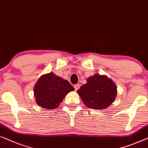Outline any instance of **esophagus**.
<instances>
[{
    "label": "esophagus",
    "mask_w": 148,
    "mask_h": 148,
    "mask_svg": "<svg viewBox=\"0 0 148 148\" xmlns=\"http://www.w3.org/2000/svg\"><path fill=\"white\" fill-rule=\"evenodd\" d=\"M74 88H75V90H77L78 88H80V85L78 84H75V85L74 86Z\"/></svg>",
    "instance_id": "34e87169"
}]
</instances>
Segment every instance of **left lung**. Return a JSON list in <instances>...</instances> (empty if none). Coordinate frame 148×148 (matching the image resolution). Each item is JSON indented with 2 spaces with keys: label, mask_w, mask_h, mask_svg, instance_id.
Listing matches in <instances>:
<instances>
[{
  "label": "left lung",
  "mask_w": 148,
  "mask_h": 148,
  "mask_svg": "<svg viewBox=\"0 0 148 148\" xmlns=\"http://www.w3.org/2000/svg\"><path fill=\"white\" fill-rule=\"evenodd\" d=\"M77 92L86 107L103 110L114 101L116 97L117 87L107 76L95 74L86 79V83Z\"/></svg>",
  "instance_id": "1"
}]
</instances>
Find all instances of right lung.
<instances>
[{
    "mask_svg": "<svg viewBox=\"0 0 148 148\" xmlns=\"http://www.w3.org/2000/svg\"><path fill=\"white\" fill-rule=\"evenodd\" d=\"M74 90L68 80L50 72L39 78L35 84L34 95L39 106L52 110L58 108L66 95Z\"/></svg>",
    "mask_w": 148,
    "mask_h": 148,
    "instance_id": "right-lung-1",
    "label": "right lung"
}]
</instances>
